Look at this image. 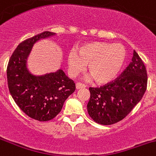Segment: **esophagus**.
<instances>
[{"mask_svg":"<svg viewBox=\"0 0 156 156\" xmlns=\"http://www.w3.org/2000/svg\"><path fill=\"white\" fill-rule=\"evenodd\" d=\"M86 87V86L84 85V84H82V83H80V82L76 83V88L77 89L84 88V87Z\"/></svg>","mask_w":156,"mask_h":156,"instance_id":"1","label":"esophagus"}]
</instances>
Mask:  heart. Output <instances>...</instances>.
<instances>
[{
    "mask_svg": "<svg viewBox=\"0 0 156 156\" xmlns=\"http://www.w3.org/2000/svg\"><path fill=\"white\" fill-rule=\"evenodd\" d=\"M125 58L126 50L123 45L94 42L79 47L78 53L71 52L68 55V66L71 75L76 76L87 65V71L94 80L105 84L118 75Z\"/></svg>",
    "mask_w": 156,
    "mask_h": 156,
    "instance_id": "obj_1",
    "label": "heart"
}]
</instances>
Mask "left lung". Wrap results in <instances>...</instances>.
<instances>
[{"instance_id": "left-lung-1", "label": "left lung", "mask_w": 156, "mask_h": 156, "mask_svg": "<svg viewBox=\"0 0 156 156\" xmlns=\"http://www.w3.org/2000/svg\"><path fill=\"white\" fill-rule=\"evenodd\" d=\"M147 87L146 66L133 51L132 62L114 81L100 87H90L89 116L96 123L111 125L125 118L141 101Z\"/></svg>"}]
</instances>
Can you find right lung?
<instances>
[{"label":"right lung","mask_w":156,"mask_h":156,"mask_svg":"<svg viewBox=\"0 0 156 156\" xmlns=\"http://www.w3.org/2000/svg\"><path fill=\"white\" fill-rule=\"evenodd\" d=\"M55 35L46 31L21 43L7 66V84L12 98L27 116L39 121H48L56 116L65 101L75 90L74 81L62 69L35 75L27 68L33 45Z\"/></svg>","instance_id":"add662e5"}]
</instances>
